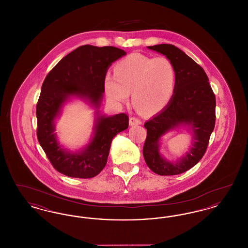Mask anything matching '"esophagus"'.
<instances>
[{
	"label": "esophagus",
	"mask_w": 248,
	"mask_h": 248,
	"mask_svg": "<svg viewBox=\"0 0 248 248\" xmlns=\"http://www.w3.org/2000/svg\"><path fill=\"white\" fill-rule=\"evenodd\" d=\"M141 120L139 118H136V117H130L129 119V124L131 126H135V125H139V124H141Z\"/></svg>",
	"instance_id": "esophagus-1"
}]
</instances>
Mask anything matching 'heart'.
Returning a JSON list of instances; mask_svg holds the SVG:
<instances>
[{
	"instance_id": "b5f03b06",
	"label": "heart",
	"mask_w": 248,
	"mask_h": 248,
	"mask_svg": "<svg viewBox=\"0 0 248 248\" xmlns=\"http://www.w3.org/2000/svg\"><path fill=\"white\" fill-rule=\"evenodd\" d=\"M113 74H106L103 87L108 100L115 105L126 101L144 115H153L165 108L175 92L177 69L166 57L150 58L131 54L119 60Z\"/></svg>"
}]
</instances>
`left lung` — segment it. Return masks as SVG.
I'll return each instance as SVG.
<instances>
[{"instance_id":"left-lung-1","label":"left lung","mask_w":248,"mask_h":248,"mask_svg":"<svg viewBox=\"0 0 248 248\" xmlns=\"http://www.w3.org/2000/svg\"><path fill=\"white\" fill-rule=\"evenodd\" d=\"M149 49L165 55L177 69L175 92L165 108L145 123L147 138L143 156L149 168L161 176H174L188 171L205 154L216 123V96L203 69L173 45H158ZM188 124L194 132L189 153L177 163L165 160L158 153V140L169 129Z\"/></svg>"}]
</instances>
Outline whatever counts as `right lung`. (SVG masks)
<instances>
[{
    "label": "right lung",
    "instance_id": "add662e5",
    "mask_svg": "<svg viewBox=\"0 0 248 248\" xmlns=\"http://www.w3.org/2000/svg\"><path fill=\"white\" fill-rule=\"evenodd\" d=\"M124 55V50L114 46L85 45L64 57L46 77L36 106L37 138L59 173L77 178L95 177L106 165L112 139L128 127L125 113L98 116L92 141L77 154L63 150L54 133V120L71 95L87 98L95 108L99 107L108 69Z\"/></svg>",
    "mask_w": 248,
    "mask_h": 248
}]
</instances>
